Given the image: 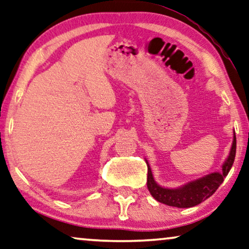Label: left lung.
<instances>
[{
    "mask_svg": "<svg viewBox=\"0 0 249 249\" xmlns=\"http://www.w3.org/2000/svg\"><path fill=\"white\" fill-rule=\"evenodd\" d=\"M235 155L236 136L233 135L231 153H229L228 159L222 165V171L220 173L214 172L208 174V176L201 178V179L192 181V182L183 185L182 188L178 189L162 188L157 184L153 179V176H152L150 165L147 163V189L157 201L164 203V205L178 208L195 207L205 201L206 199L216 192L225 178L227 177L228 172L231 171L233 161H235Z\"/></svg>",
    "mask_w": 249,
    "mask_h": 249,
    "instance_id": "obj_1",
    "label": "left lung"
}]
</instances>
